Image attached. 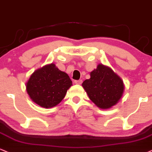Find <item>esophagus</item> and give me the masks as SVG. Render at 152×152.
<instances>
[{
  "label": "esophagus",
  "mask_w": 152,
  "mask_h": 152,
  "mask_svg": "<svg viewBox=\"0 0 152 152\" xmlns=\"http://www.w3.org/2000/svg\"><path fill=\"white\" fill-rule=\"evenodd\" d=\"M75 83L77 84V85H81V84L83 83V80H75Z\"/></svg>",
  "instance_id": "34e87169"
}]
</instances>
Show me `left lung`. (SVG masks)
Instances as JSON below:
<instances>
[{
  "label": "left lung",
  "mask_w": 152,
  "mask_h": 152,
  "mask_svg": "<svg viewBox=\"0 0 152 152\" xmlns=\"http://www.w3.org/2000/svg\"><path fill=\"white\" fill-rule=\"evenodd\" d=\"M83 87L88 97L99 108L109 109L115 105L124 92V83L110 67L99 64L85 80Z\"/></svg>",
  "instance_id": "1"
}]
</instances>
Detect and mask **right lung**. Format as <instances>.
I'll list each match as a JSON object with an SVG mask.
<instances>
[{"instance_id":"obj_1","label":"right lung","mask_w":152,"mask_h":152,"mask_svg":"<svg viewBox=\"0 0 152 152\" xmlns=\"http://www.w3.org/2000/svg\"><path fill=\"white\" fill-rule=\"evenodd\" d=\"M72 83L67 73L51 63L37 69L26 83L30 99L44 108L58 105L65 97Z\"/></svg>"}]
</instances>
